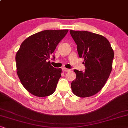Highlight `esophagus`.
Listing matches in <instances>:
<instances>
[{"label": "esophagus", "instance_id": "1", "mask_svg": "<svg viewBox=\"0 0 128 128\" xmlns=\"http://www.w3.org/2000/svg\"><path fill=\"white\" fill-rule=\"evenodd\" d=\"M62 70L63 72H68L70 71V69H67V68H62Z\"/></svg>", "mask_w": 128, "mask_h": 128}]
</instances>
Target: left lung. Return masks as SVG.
Listing matches in <instances>:
<instances>
[{
	"label": "left lung",
	"instance_id": "obj_1",
	"mask_svg": "<svg viewBox=\"0 0 128 128\" xmlns=\"http://www.w3.org/2000/svg\"><path fill=\"white\" fill-rule=\"evenodd\" d=\"M70 32L85 66L84 71L74 70L76 76L71 82L72 90L80 98L92 96L102 89L110 75L114 51L103 36L88 31L70 30Z\"/></svg>",
	"mask_w": 128,
	"mask_h": 128
}]
</instances>
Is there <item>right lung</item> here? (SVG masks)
Instances as JSON below:
<instances>
[{
  "instance_id": "obj_1",
  "label": "right lung",
  "mask_w": 128,
  "mask_h": 128,
  "mask_svg": "<svg viewBox=\"0 0 128 128\" xmlns=\"http://www.w3.org/2000/svg\"><path fill=\"white\" fill-rule=\"evenodd\" d=\"M68 31L44 30L27 38L16 55L17 75L23 86L34 96L46 97L53 94L62 74L48 62L57 44ZM54 56L52 59L54 60Z\"/></svg>"
}]
</instances>
